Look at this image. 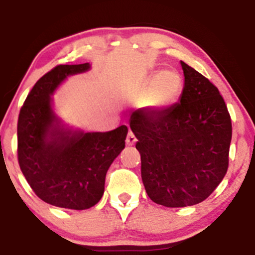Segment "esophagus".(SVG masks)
Instances as JSON below:
<instances>
[{
  "label": "esophagus",
  "instance_id": "34e87169",
  "mask_svg": "<svg viewBox=\"0 0 255 255\" xmlns=\"http://www.w3.org/2000/svg\"><path fill=\"white\" fill-rule=\"evenodd\" d=\"M136 142V137L134 135V133L131 130L128 131L127 134V139H126V144L128 146H133Z\"/></svg>",
  "mask_w": 255,
  "mask_h": 255
}]
</instances>
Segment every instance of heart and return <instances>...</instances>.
I'll return each instance as SVG.
<instances>
[{
	"instance_id": "b5f03b06",
	"label": "heart",
	"mask_w": 255,
	"mask_h": 255,
	"mask_svg": "<svg viewBox=\"0 0 255 255\" xmlns=\"http://www.w3.org/2000/svg\"><path fill=\"white\" fill-rule=\"evenodd\" d=\"M182 78L176 71L158 72L139 81L130 87L129 92L134 97H144L150 107L168 108L180 98L182 93Z\"/></svg>"
}]
</instances>
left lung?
Segmentation results:
<instances>
[{"mask_svg": "<svg viewBox=\"0 0 255 255\" xmlns=\"http://www.w3.org/2000/svg\"><path fill=\"white\" fill-rule=\"evenodd\" d=\"M180 102L160 111L136 110L130 128L152 201L184 207L209 198L229 166L231 119L217 87L181 61Z\"/></svg>", "mask_w": 255, "mask_h": 255, "instance_id": "obj_1", "label": "left lung"}]
</instances>
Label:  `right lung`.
Returning a JSON list of instances; mask_svg holds the SVG:
<instances>
[{"label":"right lung","instance_id":"1","mask_svg":"<svg viewBox=\"0 0 255 255\" xmlns=\"http://www.w3.org/2000/svg\"><path fill=\"white\" fill-rule=\"evenodd\" d=\"M89 63L58 64L34 84L17 119V162L32 191L45 203L71 210L95 206L105 175L125 148L127 126L107 133H73L57 124L50 95Z\"/></svg>","mask_w":255,"mask_h":255}]
</instances>
